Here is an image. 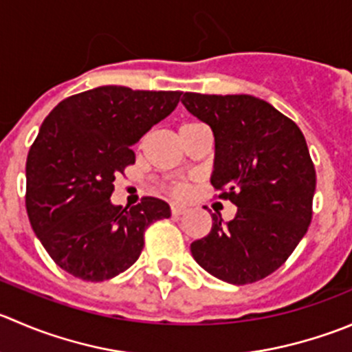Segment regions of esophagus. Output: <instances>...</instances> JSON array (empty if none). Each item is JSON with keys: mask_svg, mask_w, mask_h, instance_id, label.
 <instances>
[{"mask_svg": "<svg viewBox=\"0 0 352 352\" xmlns=\"http://www.w3.org/2000/svg\"><path fill=\"white\" fill-rule=\"evenodd\" d=\"M184 211H186V208H184V206H177V204H173V206H172L173 217H179V214H182Z\"/></svg>", "mask_w": 352, "mask_h": 352, "instance_id": "obj_1", "label": "esophagus"}]
</instances>
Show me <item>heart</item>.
I'll use <instances>...</instances> for the list:
<instances>
[{
  "instance_id": "b5f03b06",
  "label": "heart",
  "mask_w": 352,
  "mask_h": 352,
  "mask_svg": "<svg viewBox=\"0 0 352 352\" xmlns=\"http://www.w3.org/2000/svg\"><path fill=\"white\" fill-rule=\"evenodd\" d=\"M196 127H199V124H194V122H186V124L180 125L179 131H177V132H179V135H182V134H186V132L192 131V129H196ZM170 192H172L173 196L180 197V196H184V194L187 192V186H186V184H175V186H172Z\"/></svg>"
}]
</instances>
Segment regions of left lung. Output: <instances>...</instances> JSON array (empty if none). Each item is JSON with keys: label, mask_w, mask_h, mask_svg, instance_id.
Segmentation results:
<instances>
[{"label": "left lung", "mask_w": 352, "mask_h": 352, "mask_svg": "<svg viewBox=\"0 0 352 352\" xmlns=\"http://www.w3.org/2000/svg\"><path fill=\"white\" fill-rule=\"evenodd\" d=\"M182 104L214 138L211 186L237 206L220 213L190 252L199 267L234 285L258 282L280 268L311 223L315 165L298 125L249 94L186 93Z\"/></svg>", "instance_id": "obj_1"}]
</instances>
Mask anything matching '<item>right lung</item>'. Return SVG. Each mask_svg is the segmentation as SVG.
Segmentation results:
<instances>
[{
  "instance_id": "1",
  "label": "right lung",
  "mask_w": 352,
  "mask_h": 352,
  "mask_svg": "<svg viewBox=\"0 0 352 352\" xmlns=\"http://www.w3.org/2000/svg\"><path fill=\"white\" fill-rule=\"evenodd\" d=\"M180 91L101 85L74 94L43 122L27 156L25 206L32 230L58 267L103 282L132 267L153 221L170 206L142 197L110 201L115 177L135 162L132 146L179 104Z\"/></svg>"
}]
</instances>
